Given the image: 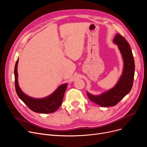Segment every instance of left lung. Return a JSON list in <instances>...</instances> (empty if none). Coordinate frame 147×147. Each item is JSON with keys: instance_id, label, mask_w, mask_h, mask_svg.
Here are the masks:
<instances>
[{"instance_id": "left-lung-1", "label": "left lung", "mask_w": 147, "mask_h": 147, "mask_svg": "<svg viewBox=\"0 0 147 147\" xmlns=\"http://www.w3.org/2000/svg\"><path fill=\"white\" fill-rule=\"evenodd\" d=\"M113 42L118 46L123 60L122 74L119 81L113 88L100 95H92L87 92L90 100L104 107L115 106L132 89L134 79L135 61L129 44L120 34L115 35Z\"/></svg>"}]
</instances>
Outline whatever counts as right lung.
<instances>
[{
  "label": "right lung",
  "instance_id": "obj_1",
  "mask_svg": "<svg viewBox=\"0 0 147 147\" xmlns=\"http://www.w3.org/2000/svg\"><path fill=\"white\" fill-rule=\"evenodd\" d=\"M18 58L15 63V90L18 97L24 102L29 109L35 113L48 114L57 110L63 102L64 93L67 89L68 84L64 83L60 85L52 94L43 98H34L30 97L24 94L19 86L18 82Z\"/></svg>",
  "mask_w": 147,
  "mask_h": 147
}]
</instances>
